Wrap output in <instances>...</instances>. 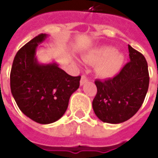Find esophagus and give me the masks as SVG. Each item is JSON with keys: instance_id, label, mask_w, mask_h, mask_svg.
<instances>
[{"instance_id": "obj_1", "label": "esophagus", "mask_w": 158, "mask_h": 158, "mask_svg": "<svg viewBox=\"0 0 158 158\" xmlns=\"http://www.w3.org/2000/svg\"><path fill=\"white\" fill-rule=\"evenodd\" d=\"M89 81V79H88V78H87L85 75H82L81 77V80H80V85H84L85 83H87V82Z\"/></svg>"}]
</instances>
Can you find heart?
Returning <instances> with one entry per match:
<instances>
[{
	"label": "heart",
	"mask_w": 158,
	"mask_h": 158,
	"mask_svg": "<svg viewBox=\"0 0 158 158\" xmlns=\"http://www.w3.org/2000/svg\"><path fill=\"white\" fill-rule=\"evenodd\" d=\"M84 60L89 64H97L96 71L103 78H110L118 74L122 67L124 56L115 52V49L103 46L84 56Z\"/></svg>",
	"instance_id": "b5f03b06"
}]
</instances>
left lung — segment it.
Wrapping results in <instances>:
<instances>
[{"mask_svg": "<svg viewBox=\"0 0 158 158\" xmlns=\"http://www.w3.org/2000/svg\"><path fill=\"white\" fill-rule=\"evenodd\" d=\"M130 61L114 78L95 81L98 92L93 108L99 120L119 124L132 117L141 107L149 85L145 57L128 45Z\"/></svg>", "mask_w": 158, "mask_h": 158, "instance_id": "1", "label": "left lung"}]
</instances>
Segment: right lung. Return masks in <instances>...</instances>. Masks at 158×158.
<instances>
[{"label": "right lung", "mask_w": 158, "mask_h": 158, "mask_svg": "<svg viewBox=\"0 0 158 158\" xmlns=\"http://www.w3.org/2000/svg\"><path fill=\"white\" fill-rule=\"evenodd\" d=\"M47 37L41 33L21 48L10 71L11 94L19 108L31 120L43 125L62 117L81 78L68 74L56 62L38 61L36 50Z\"/></svg>", "instance_id": "obj_1"}]
</instances>
